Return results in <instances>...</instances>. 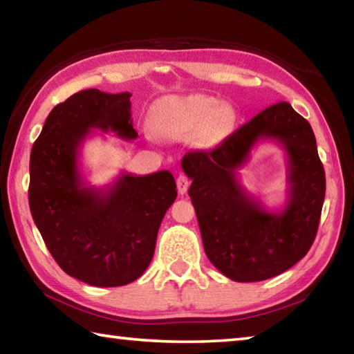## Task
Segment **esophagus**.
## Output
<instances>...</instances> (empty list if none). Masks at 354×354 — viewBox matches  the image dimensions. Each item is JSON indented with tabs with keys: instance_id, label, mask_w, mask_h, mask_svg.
<instances>
[{
	"instance_id": "34e87169",
	"label": "esophagus",
	"mask_w": 354,
	"mask_h": 354,
	"mask_svg": "<svg viewBox=\"0 0 354 354\" xmlns=\"http://www.w3.org/2000/svg\"><path fill=\"white\" fill-rule=\"evenodd\" d=\"M176 185H178V192H179V194L184 195L185 192H187L189 185H190L189 178H187V176H184V175H179V176H178V179H176Z\"/></svg>"
}]
</instances>
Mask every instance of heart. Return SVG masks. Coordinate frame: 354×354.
<instances>
[{
  "instance_id": "obj_1",
  "label": "heart",
  "mask_w": 354,
  "mask_h": 354,
  "mask_svg": "<svg viewBox=\"0 0 354 354\" xmlns=\"http://www.w3.org/2000/svg\"><path fill=\"white\" fill-rule=\"evenodd\" d=\"M236 123L234 109L209 95L165 97L154 103L151 127L159 136L184 140L195 136L198 145L211 148L231 133Z\"/></svg>"
}]
</instances>
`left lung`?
I'll use <instances>...</instances> for the list:
<instances>
[{"label": "left lung", "mask_w": 354, "mask_h": 354, "mask_svg": "<svg viewBox=\"0 0 354 354\" xmlns=\"http://www.w3.org/2000/svg\"><path fill=\"white\" fill-rule=\"evenodd\" d=\"M261 140L277 141L288 156V198L278 212L238 183L236 169ZM181 167L192 179L189 196L206 254L226 278L263 281L306 256L319 230L325 170L313 128L289 103L263 109L211 151H189Z\"/></svg>", "instance_id": "8db88e82"}]
</instances>
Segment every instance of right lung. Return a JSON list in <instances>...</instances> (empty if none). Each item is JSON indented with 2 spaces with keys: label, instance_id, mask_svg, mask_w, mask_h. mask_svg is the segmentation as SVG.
<instances>
[{
  "label": "right lung",
  "instance_id": "obj_1",
  "mask_svg": "<svg viewBox=\"0 0 354 354\" xmlns=\"http://www.w3.org/2000/svg\"><path fill=\"white\" fill-rule=\"evenodd\" d=\"M131 93L87 88L46 117L29 160V209L62 270L82 283L117 287L136 281L153 259L158 231L176 183L169 170L122 173L106 187L87 185L80 149L92 129L134 140Z\"/></svg>",
  "mask_w": 354,
  "mask_h": 354
}]
</instances>
